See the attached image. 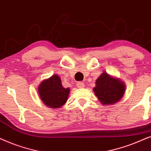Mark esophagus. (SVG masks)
Wrapping results in <instances>:
<instances>
[{"label": "esophagus", "mask_w": 151, "mask_h": 151, "mask_svg": "<svg viewBox=\"0 0 151 151\" xmlns=\"http://www.w3.org/2000/svg\"><path fill=\"white\" fill-rule=\"evenodd\" d=\"M77 88H83L85 87V84H84L83 83H82V82H78V83H77Z\"/></svg>", "instance_id": "34e87169"}]
</instances>
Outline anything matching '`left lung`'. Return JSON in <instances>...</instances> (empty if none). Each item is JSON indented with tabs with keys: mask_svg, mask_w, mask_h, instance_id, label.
Wrapping results in <instances>:
<instances>
[{
	"mask_svg": "<svg viewBox=\"0 0 151 151\" xmlns=\"http://www.w3.org/2000/svg\"><path fill=\"white\" fill-rule=\"evenodd\" d=\"M93 91L100 103L104 106L113 105L123 97L126 90L125 83L119 78L104 72L96 80Z\"/></svg>",
	"mask_w": 151,
	"mask_h": 151,
	"instance_id": "1",
	"label": "left lung"
}]
</instances>
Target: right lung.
Returning a JSON list of instances; mask_svg holds the SVG:
<instances>
[{"label":"right lung","instance_id":"right-lung-1","mask_svg":"<svg viewBox=\"0 0 151 151\" xmlns=\"http://www.w3.org/2000/svg\"><path fill=\"white\" fill-rule=\"evenodd\" d=\"M70 91L69 88H63L57 74L44 79L38 88L39 96L44 105L53 109L61 108L66 103Z\"/></svg>","mask_w":151,"mask_h":151}]
</instances>
